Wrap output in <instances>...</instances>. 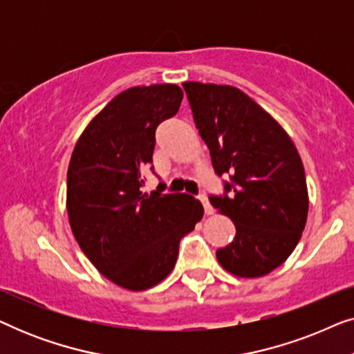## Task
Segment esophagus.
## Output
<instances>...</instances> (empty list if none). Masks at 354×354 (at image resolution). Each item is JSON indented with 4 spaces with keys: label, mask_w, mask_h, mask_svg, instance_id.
<instances>
[{
    "label": "esophagus",
    "mask_w": 354,
    "mask_h": 354,
    "mask_svg": "<svg viewBox=\"0 0 354 354\" xmlns=\"http://www.w3.org/2000/svg\"><path fill=\"white\" fill-rule=\"evenodd\" d=\"M198 200L201 201V205H203V207H205V214H212V212H214V209H212V206L209 205V201H207V198H206V195H200L198 196Z\"/></svg>",
    "instance_id": "obj_1"
}]
</instances>
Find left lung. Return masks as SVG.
I'll use <instances>...</instances> for the list:
<instances>
[{"label": "left lung", "instance_id": "left-lung-1", "mask_svg": "<svg viewBox=\"0 0 354 354\" xmlns=\"http://www.w3.org/2000/svg\"><path fill=\"white\" fill-rule=\"evenodd\" d=\"M193 120L209 148L224 196L211 205L235 224V239L216 251L225 270L261 277L279 268L301 239L308 187L292 138L261 106L230 85L185 82Z\"/></svg>", "mask_w": 354, "mask_h": 354}]
</instances>
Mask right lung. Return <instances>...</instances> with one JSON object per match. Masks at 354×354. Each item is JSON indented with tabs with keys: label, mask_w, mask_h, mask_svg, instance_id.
Returning a JSON list of instances; mask_svg holds the SVG:
<instances>
[{
	"label": "right lung",
	"mask_w": 354,
	"mask_h": 354,
	"mask_svg": "<svg viewBox=\"0 0 354 354\" xmlns=\"http://www.w3.org/2000/svg\"><path fill=\"white\" fill-rule=\"evenodd\" d=\"M182 98L174 84L119 93L86 125L67 169L77 243L106 279L133 292L171 274L182 236L203 217L201 203L187 193L164 195L161 183L149 195L142 192L156 127L177 114Z\"/></svg>",
	"instance_id": "right-lung-1"
}]
</instances>
